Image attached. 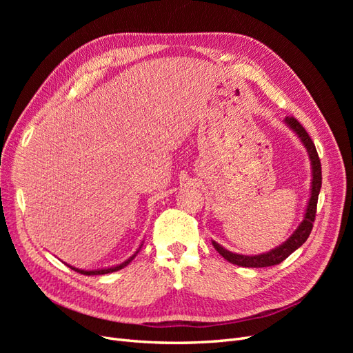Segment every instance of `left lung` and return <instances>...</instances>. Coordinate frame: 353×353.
<instances>
[{
  "mask_svg": "<svg viewBox=\"0 0 353 353\" xmlns=\"http://www.w3.org/2000/svg\"><path fill=\"white\" fill-rule=\"evenodd\" d=\"M292 130L297 134V137L301 138V141L306 147V152L309 154V159H311V165H312V188H311V197H309L307 201V208L305 212V218L302 221L301 225L297 227V230L292 234V237L287 241H284L279 248L272 249L268 253L263 254H256V256H245V254H239V253H232L227 249H223L222 245H219L216 241H212L213 248L218 250V253L222 256L223 259H227L228 262L244 266V268H265V266H272V265H279L281 263L285 258H288L296 249L301 248V245L307 240L309 234L312 231L314 227V221L316 215V203H318V196H319V190H321L323 184V175H321V162H319V157L316 153V148L314 141L311 140V137L306 132L305 128L299 123L297 119H294L293 116H287L284 121Z\"/></svg>",
  "mask_w": 353,
  "mask_h": 353,
  "instance_id": "1",
  "label": "left lung"
}]
</instances>
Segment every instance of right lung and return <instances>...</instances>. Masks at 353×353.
I'll return each mask as SVG.
<instances>
[{
  "label": "right lung",
  "instance_id": "add662e5",
  "mask_svg": "<svg viewBox=\"0 0 353 353\" xmlns=\"http://www.w3.org/2000/svg\"><path fill=\"white\" fill-rule=\"evenodd\" d=\"M141 249V248H140ZM140 249H138L137 252H135V254L140 252ZM135 254H132L130 259L128 261H125V262H122L121 265H116V266H112V268H104V270H94V271H85V270H78V268H73V266H70V265H68V266H70V268L73 270V271H77V272H79V274H83V275H103V274H110V272H114V271H119V270H122V268H125V266L130 263L134 258H135Z\"/></svg>",
  "mask_w": 353,
  "mask_h": 353
}]
</instances>
